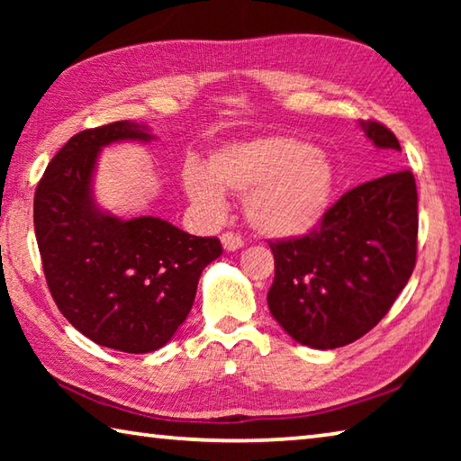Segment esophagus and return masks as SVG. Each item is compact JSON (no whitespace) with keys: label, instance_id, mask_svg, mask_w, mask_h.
<instances>
[{"label":"esophagus","instance_id":"1","mask_svg":"<svg viewBox=\"0 0 461 461\" xmlns=\"http://www.w3.org/2000/svg\"><path fill=\"white\" fill-rule=\"evenodd\" d=\"M221 246L225 252H236V249L244 246V240H241L240 233L225 231V233H221Z\"/></svg>","mask_w":461,"mask_h":461}]
</instances>
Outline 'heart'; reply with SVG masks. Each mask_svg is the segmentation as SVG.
<instances>
[{
    "label": "heart",
    "instance_id": "1",
    "mask_svg": "<svg viewBox=\"0 0 461 461\" xmlns=\"http://www.w3.org/2000/svg\"><path fill=\"white\" fill-rule=\"evenodd\" d=\"M333 181L330 156L280 134L225 144L209 156L207 168L191 162L183 170L186 197L203 212L221 213L225 191L244 194L249 225L275 240L313 230L330 207Z\"/></svg>",
    "mask_w": 461,
    "mask_h": 461
}]
</instances>
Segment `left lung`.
Masks as SVG:
<instances>
[{
	"instance_id": "8db88e82",
	"label": "left lung",
	"mask_w": 461,
	"mask_h": 461,
	"mask_svg": "<svg viewBox=\"0 0 461 461\" xmlns=\"http://www.w3.org/2000/svg\"><path fill=\"white\" fill-rule=\"evenodd\" d=\"M380 154L401 144L378 122H360ZM417 185L394 170L348 191L319 228L270 241L275 280L268 309L294 341L315 349L348 346L368 333L407 286L417 260Z\"/></svg>"
}]
</instances>
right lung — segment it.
I'll return each mask as SVG.
<instances>
[{
    "mask_svg": "<svg viewBox=\"0 0 461 461\" xmlns=\"http://www.w3.org/2000/svg\"><path fill=\"white\" fill-rule=\"evenodd\" d=\"M123 140L150 142L130 120L85 130L60 148L34 194V230L50 294L85 338L128 354L167 346L193 307L201 272L221 256L160 217L104 212L93 197L99 152Z\"/></svg>",
    "mask_w": 461,
    "mask_h": 461,
    "instance_id": "obj_1",
    "label": "right lung"
}]
</instances>
